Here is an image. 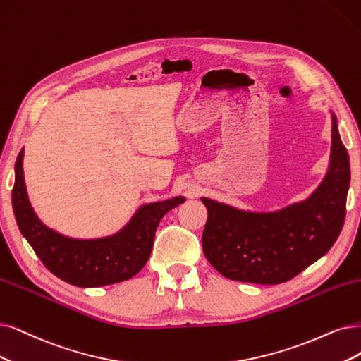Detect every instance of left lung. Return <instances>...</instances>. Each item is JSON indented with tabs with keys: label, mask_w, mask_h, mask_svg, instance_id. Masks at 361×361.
<instances>
[{
	"label": "left lung",
	"mask_w": 361,
	"mask_h": 361,
	"mask_svg": "<svg viewBox=\"0 0 361 361\" xmlns=\"http://www.w3.org/2000/svg\"><path fill=\"white\" fill-rule=\"evenodd\" d=\"M331 120L329 172L306 201L275 212H251L201 199L208 209L204 255L223 276L252 284H281L336 243L345 221L351 172L335 114Z\"/></svg>",
	"instance_id": "left-lung-1"
}]
</instances>
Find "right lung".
Instances as JSON below:
<instances>
[{"mask_svg": "<svg viewBox=\"0 0 361 361\" xmlns=\"http://www.w3.org/2000/svg\"><path fill=\"white\" fill-rule=\"evenodd\" d=\"M23 150L15 164V188L11 204L20 233L38 259L62 281L77 287L116 284L137 275L150 257L159 221L184 197L142 205L116 235L99 239H73L49 229L38 220L26 195Z\"/></svg>", "mask_w": 361, "mask_h": 361, "instance_id": "obj_1", "label": "right lung"}]
</instances>
